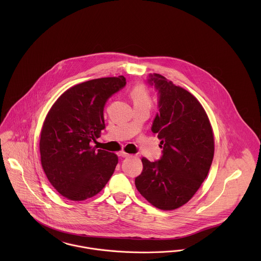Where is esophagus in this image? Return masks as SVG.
I'll return each mask as SVG.
<instances>
[{
	"instance_id": "34e87169",
	"label": "esophagus",
	"mask_w": 261,
	"mask_h": 261,
	"mask_svg": "<svg viewBox=\"0 0 261 261\" xmlns=\"http://www.w3.org/2000/svg\"><path fill=\"white\" fill-rule=\"evenodd\" d=\"M119 155H120L121 158H128V156H130V154L127 153V152H125V151H120V152H119Z\"/></svg>"
}]
</instances>
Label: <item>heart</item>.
Listing matches in <instances>:
<instances>
[{
  "label": "heart",
  "instance_id": "heart-1",
  "mask_svg": "<svg viewBox=\"0 0 261 261\" xmlns=\"http://www.w3.org/2000/svg\"><path fill=\"white\" fill-rule=\"evenodd\" d=\"M130 95H132L133 101L135 103V107L136 106H148V107H150L151 99H150L149 91L146 88V86H144L142 84L137 85L132 90Z\"/></svg>",
  "mask_w": 261,
  "mask_h": 261
}]
</instances>
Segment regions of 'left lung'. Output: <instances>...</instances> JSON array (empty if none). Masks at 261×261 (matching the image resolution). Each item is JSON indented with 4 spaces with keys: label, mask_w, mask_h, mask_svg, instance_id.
Listing matches in <instances>:
<instances>
[{
    "label": "left lung",
    "mask_w": 261,
    "mask_h": 261,
    "mask_svg": "<svg viewBox=\"0 0 261 261\" xmlns=\"http://www.w3.org/2000/svg\"><path fill=\"white\" fill-rule=\"evenodd\" d=\"M148 83L158 92L151 132L163 150L158 161L142 159L143 172L135 183L151 205L174 210L206 179L214 156L213 132L203 107L189 91L156 73L149 75Z\"/></svg>",
    "instance_id": "obj_1"
}]
</instances>
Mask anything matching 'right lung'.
<instances>
[{
	"instance_id": "1",
	"label": "right lung",
	"mask_w": 261,
	"mask_h": 261,
	"mask_svg": "<svg viewBox=\"0 0 261 261\" xmlns=\"http://www.w3.org/2000/svg\"><path fill=\"white\" fill-rule=\"evenodd\" d=\"M125 84L123 76L77 84L48 112L40 137L41 164L51 185L65 198H91L111 179L118 162L116 154L92 144L106 128L108 100Z\"/></svg>"
}]
</instances>
